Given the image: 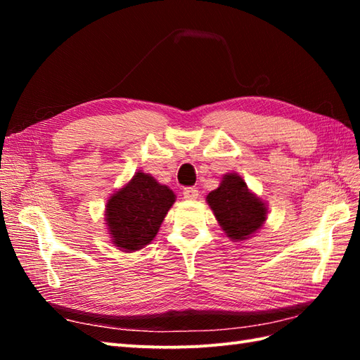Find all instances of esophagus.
I'll return each instance as SVG.
<instances>
[{
  "instance_id": "obj_1",
  "label": "esophagus",
  "mask_w": 360,
  "mask_h": 360,
  "mask_svg": "<svg viewBox=\"0 0 360 360\" xmlns=\"http://www.w3.org/2000/svg\"><path fill=\"white\" fill-rule=\"evenodd\" d=\"M182 195H184L186 200H196L198 190L195 187H186L184 190H182Z\"/></svg>"
}]
</instances>
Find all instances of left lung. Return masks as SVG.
<instances>
[{"label":"left lung","instance_id":"8db88e82","mask_svg":"<svg viewBox=\"0 0 360 360\" xmlns=\"http://www.w3.org/2000/svg\"><path fill=\"white\" fill-rule=\"evenodd\" d=\"M207 202L229 238L241 241L255 233L266 219V207L249 192L240 176L226 174L217 190L207 195Z\"/></svg>","mask_w":360,"mask_h":360}]
</instances>
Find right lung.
<instances>
[{
    "instance_id": "obj_1",
    "label": "right lung",
    "mask_w": 360,
    "mask_h": 360,
    "mask_svg": "<svg viewBox=\"0 0 360 360\" xmlns=\"http://www.w3.org/2000/svg\"><path fill=\"white\" fill-rule=\"evenodd\" d=\"M173 202L170 188L160 186L150 174L136 173L106 204V224L112 243L127 252L147 246Z\"/></svg>"
}]
</instances>
